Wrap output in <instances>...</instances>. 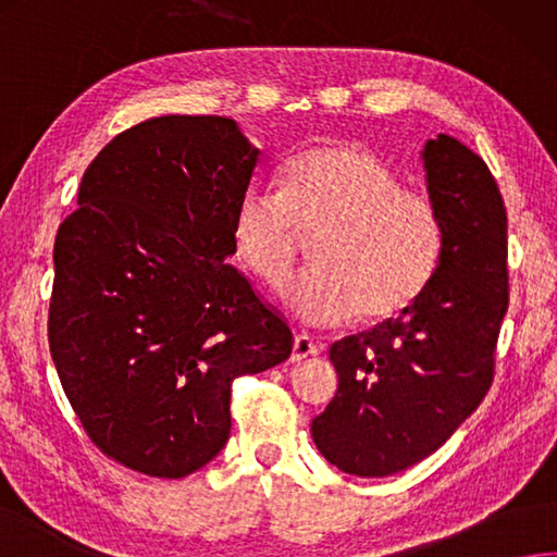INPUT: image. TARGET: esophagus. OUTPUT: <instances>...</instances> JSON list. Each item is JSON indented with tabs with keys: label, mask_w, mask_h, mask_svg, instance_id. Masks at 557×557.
Segmentation results:
<instances>
[{
	"label": "esophagus",
	"mask_w": 557,
	"mask_h": 557,
	"mask_svg": "<svg viewBox=\"0 0 557 557\" xmlns=\"http://www.w3.org/2000/svg\"><path fill=\"white\" fill-rule=\"evenodd\" d=\"M312 356H318V344H314L306 334H298L296 339H293V351H290V361L293 363H300L306 359H312Z\"/></svg>",
	"instance_id": "34e87169"
}]
</instances>
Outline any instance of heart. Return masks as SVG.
Instances as JSON below:
<instances>
[{"label": "heart", "mask_w": 557, "mask_h": 557, "mask_svg": "<svg viewBox=\"0 0 557 557\" xmlns=\"http://www.w3.org/2000/svg\"><path fill=\"white\" fill-rule=\"evenodd\" d=\"M300 235L318 237L314 269L281 298L310 327H342L359 312L393 318L426 288L444 243L434 203L403 188L381 157L344 143L298 154L283 191L255 184L239 196L235 249L267 286L290 278Z\"/></svg>", "instance_id": "heart-1"}]
</instances>
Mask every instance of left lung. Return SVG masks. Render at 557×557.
I'll return each mask as SVG.
<instances>
[{
    "label": "left lung",
    "mask_w": 557,
    "mask_h": 557,
    "mask_svg": "<svg viewBox=\"0 0 557 557\" xmlns=\"http://www.w3.org/2000/svg\"><path fill=\"white\" fill-rule=\"evenodd\" d=\"M419 154L444 230L434 274L395 320L332 344L339 387L310 424L320 454L359 478L419 463L475 412L509 306L507 211L495 176L446 133Z\"/></svg>",
    "instance_id": "left-lung-1"
}]
</instances>
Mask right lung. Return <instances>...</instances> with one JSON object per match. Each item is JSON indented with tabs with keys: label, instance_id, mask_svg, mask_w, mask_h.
<instances>
[{
	"label": "right lung",
	"instance_id": "obj_1",
	"mask_svg": "<svg viewBox=\"0 0 557 557\" xmlns=\"http://www.w3.org/2000/svg\"><path fill=\"white\" fill-rule=\"evenodd\" d=\"M261 150L223 115H160L103 148L55 237L48 342L103 454L184 478L230 438V385L283 363L293 334L227 264Z\"/></svg>",
	"mask_w": 557,
	"mask_h": 557
}]
</instances>
